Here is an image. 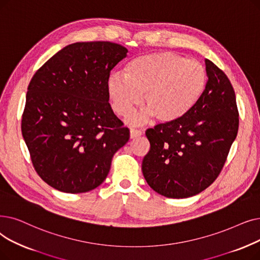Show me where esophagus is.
Returning a JSON list of instances; mask_svg holds the SVG:
<instances>
[{
    "instance_id": "1",
    "label": "esophagus",
    "mask_w": 260,
    "mask_h": 260,
    "mask_svg": "<svg viewBox=\"0 0 260 260\" xmlns=\"http://www.w3.org/2000/svg\"><path fill=\"white\" fill-rule=\"evenodd\" d=\"M129 133H131V138H132V139H136V138L140 137L141 135H142V132H141V131L135 129V128H131Z\"/></svg>"
}]
</instances>
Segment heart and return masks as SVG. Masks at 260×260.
Listing matches in <instances>:
<instances>
[{
    "label": "heart",
    "instance_id": "obj_1",
    "mask_svg": "<svg viewBox=\"0 0 260 260\" xmlns=\"http://www.w3.org/2000/svg\"><path fill=\"white\" fill-rule=\"evenodd\" d=\"M208 74L202 63L173 52L139 56L126 67L125 74L111 73L107 92L112 108L128 117L140 103L144 109L135 118L152 117L160 123H173L186 117L205 94Z\"/></svg>",
    "mask_w": 260,
    "mask_h": 260
}]
</instances>
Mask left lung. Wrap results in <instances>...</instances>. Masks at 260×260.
<instances>
[{
	"label": "left lung",
	"instance_id": "left-lung-1",
	"mask_svg": "<svg viewBox=\"0 0 260 260\" xmlns=\"http://www.w3.org/2000/svg\"><path fill=\"white\" fill-rule=\"evenodd\" d=\"M205 94L189 114L146 129L151 148L142 160L149 186L164 197L185 199L209 187L226 161L239 127L234 88L221 69L205 59Z\"/></svg>",
	"mask_w": 260,
	"mask_h": 260
}]
</instances>
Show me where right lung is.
Listing matches in <instances>:
<instances>
[{
	"mask_svg": "<svg viewBox=\"0 0 260 260\" xmlns=\"http://www.w3.org/2000/svg\"><path fill=\"white\" fill-rule=\"evenodd\" d=\"M127 49L109 41L72 43L34 74L22 136L38 175L61 192L102 184L129 129L108 103L107 81Z\"/></svg>",
	"mask_w": 260,
	"mask_h": 260,
	"instance_id": "right-lung-1",
	"label": "right lung"
}]
</instances>
